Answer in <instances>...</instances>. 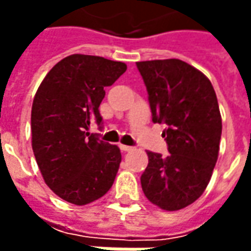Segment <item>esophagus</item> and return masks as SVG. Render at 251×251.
<instances>
[{
	"mask_svg": "<svg viewBox=\"0 0 251 251\" xmlns=\"http://www.w3.org/2000/svg\"><path fill=\"white\" fill-rule=\"evenodd\" d=\"M120 150L123 152H128V151L132 150V147H128V145H120Z\"/></svg>",
	"mask_w": 251,
	"mask_h": 251,
	"instance_id": "esophagus-1",
	"label": "esophagus"
}]
</instances>
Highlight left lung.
<instances>
[{"instance_id": "8db88e82", "label": "left lung", "mask_w": 251, "mask_h": 251, "mask_svg": "<svg viewBox=\"0 0 251 251\" xmlns=\"http://www.w3.org/2000/svg\"><path fill=\"white\" fill-rule=\"evenodd\" d=\"M137 68L152 121L166 126L162 135L170 152L166 158L147 152L142 191L152 204L177 211L200 198L215 168L222 134L217 95L204 74L177 58L140 61Z\"/></svg>"}]
</instances>
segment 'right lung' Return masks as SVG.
I'll return each mask as SVG.
<instances>
[{"label": "right lung", "mask_w": 251, "mask_h": 251, "mask_svg": "<svg viewBox=\"0 0 251 251\" xmlns=\"http://www.w3.org/2000/svg\"><path fill=\"white\" fill-rule=\"evenodd\" d=\"M127 65L98 55L73 54L44 76L32 104V148L44 181L54 194L75 205L103 197L116 178L117 145L88 132L101 124L99 106Z\"/></svg>", "instance_id": "1"}]
</instances>
